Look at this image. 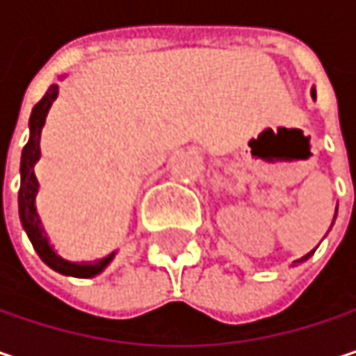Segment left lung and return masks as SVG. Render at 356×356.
Segmentation results:
<instances>
[{
    "label": "left lung",
    "mask_w": 356,
    "mask_h": 356,
    "mask_svg": "<svg viewBox=\"0 0 356 356\" xmlns=\"http://www.w3.org/2000/svg\"><path fill=\"white\" fill-rule=\"evenodd\" d=\"M312 95H316V93H314V91H312ZM312 254H314V250H312V252H307V254H304V257H302V259H298V261H296V263H304V261H307V259H309V257H312Z\"/></svg>",
    "instance_id": "left-lung-1"
}]
</instances>
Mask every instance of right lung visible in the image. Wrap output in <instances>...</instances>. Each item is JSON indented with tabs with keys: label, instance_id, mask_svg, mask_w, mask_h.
<instances>
[{
	"label": "right lung",
	"instance_id": "add662e5",
	"mask_svg": "<svg viewBox=\"0 0 356 356\" xmlns=\"http://www.w3.org/2000/svg\"><path fill=\"white\" fill-rule=\"evenodd\" d=\"M56 93H58V87L50 85L49 91L34 106L32 115H30V138H28V145L24 146V150H22V163H19V175H22L19 193H17L19 220H22V226H24L30 243L34 246V250L38 252V257L49 265L50 269H54V271L63 275H73V277H93V275L102 273L108 267V263L112 261L113 254L102 259V261H93V263H69V261L60 259L49 244L47 232H44V228L40 224V218H38L36 206H34L36 191H38L34 165L40 159V132H42L47 113H49Z\"/></svg>",
	"mask_w": 356,
	"mask_h": 356
}]
</instances>
